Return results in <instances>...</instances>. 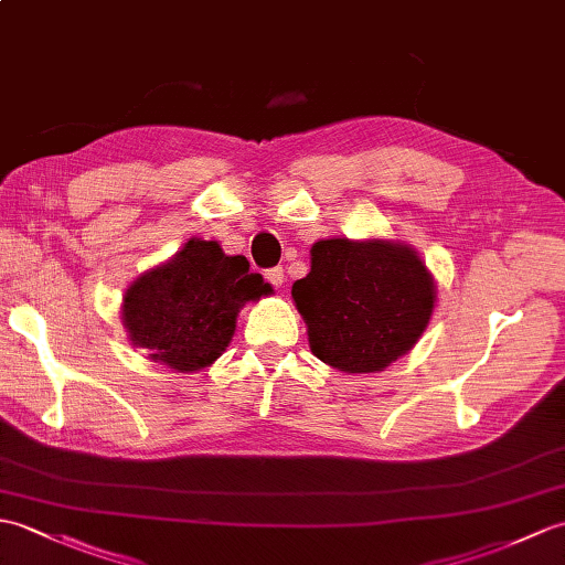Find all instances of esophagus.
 <instances>
[{"label":"esophagus","mask_w":565,"mask_h":565,"mask_svg":"<svg viewBox=\"0 0 565 565\" xmlns=\"http://www.w3.org/2000/svg\"><path fill=\"white\" fill-rule=\"evenodd\" d=\"M267 281L274 286V288H281V284H284V269L281 267H274V269H267Z\"/></svg>","instance_id":"esophagus-1"}]
</instances>
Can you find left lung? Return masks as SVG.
Returning <instances> with one entry per match:
<instances>
[{
  "label": "left lung",
  "mask_w": 565,
  "mask_h": 565,
  "mask_svg": "<svg viewBox=\"0 0 565 565\" xmlns=\"http://www.w3.org/2000/svg\"><path fill=\"white\" fill-rule=\"evenodd\" d=\"M310 351L344 373H375L412 351L436 308L433 274L395 241H318L291 288Z\"/></svg>",
  "instance_id": "1"
}]
</instances>
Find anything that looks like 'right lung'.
Returning <instances> with one entry per match:
<instances>
[{
  "instance_id": "1",
  "label": "right lung",
  "mask_w": 565,
  "mask_h": 565,
  "mask_svg": "<svg viewBox=\"0 0 565 565\" xmlns=\"http://www.w3.org/2000/svg\"><path fill=\"white\" fill-rule=\"evenodd\" d=\"M269 294L243 255H226L216 241L192 238L163 265L143 271L122 298L129 342L178 373L212 365L235 332L247 300Z\"/></svg>"
}]
</instances>
